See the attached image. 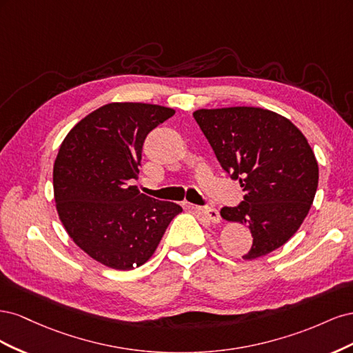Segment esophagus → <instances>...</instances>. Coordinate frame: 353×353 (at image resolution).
I'll list each match as a JSON object with an SVG mask.
<instances>
[{
	"label": "esophagus",
	"instance_id": "esophagus-1",
	"mask_svg": "<svg viewBox=\"0 0 353 353\" xmlns=\"http://www.w3.org/2000/svg\"><path fill=\"white\" fill-rule=\"evenodd\" d=\"M194 210L208 222H212V223L219 222V212L215 208H194Z\"/></svg>",
	"mask_w": 353,
	"mask_h": 353
}]
</instances>
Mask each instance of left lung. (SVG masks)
<instances>
[{
    "mask_svg": "<svg viewBox=\"0 0 353 353\" xmlns=\"http://www.w3.org/2000/svg\"><path fill=\"white\" fill-rule=\"evenodd\" d=\"M193 116L245 193L237 208L221 209L223 219L252 232L243 259L281 248L301 228L316 193L318 162L306 137L287 117L261 108L199 109Z\"/></svg>",
    "mask_w": 353,
    "mask_h": 353,
    "instance_id": "left-lung-1",
    "label": "left lung"
}]
</instances>
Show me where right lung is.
Returning a JSON list of instances; mask_svg holds the SVG:
<instances>
[{
    "label": "right lung",
    "instance_id": "obj_1",
    "mask_svg": "<svg viewBox=\"0 0 353 353\" xmlns=\"http://www.w3.org/2000/svg\"><path fill=\"white\" fill-rule=\"evenodd\" d=\"M175 110L147 103H109L74 125L52 168L59 218L94 261L130 271L152 258L183 208L148 197L137 179L147 134Z\"/></svg>",
    "mask_w": 353,
    "mask_h": 353
}]
</instances>
